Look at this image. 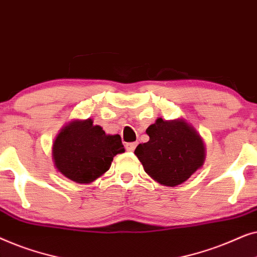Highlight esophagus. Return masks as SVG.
<instances>
[{"label": "esophagus", "mask_w": 257, "mask_h": 257, "mask_svg": "<svg viewBox=\"0 0 257 257\" xmlns=\"http://www.w3.org/2000/svg\"><path fill=\"white\" fill-rule=\"evenodd\" d=\"M136 146H137V143H127L125 145V149L128 151V152H133V151H135V149H136Z\"/></svg>", "instance_id": "34e87169"}]
</instances>
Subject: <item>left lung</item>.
I'll list each match as a JSON object with an SVG mask.
<instances>
[{
  "mask_svg": "<svg viewBox=\"0 0 257 257\" xmlns=\"http://www.w3.org/2000/svg\"><path fill=\"white\" fill-rule=\"evenodd\" d=\"M146 133L150 140L139 144L135 154L146 173L159 184L174 187L202 166L205 146L187 122L159 118Z\"/></svg>",
  "mask_w": 257,
  "mask_h": 257,
  "instance_id": "obj_1",
  "label": "left lung"
}]
</instances>
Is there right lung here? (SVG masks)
Listing matches in <instances>:
<instances>
[{"label":"right lung","instance_id":"right-lung-1","mask_svg":"<svg viewBox=\"0 0 257 257\" xmlns=\"http://www.w3.org/2000/svg\"><path fill=\"white\" fill-rule=\"evenodd\" d=\"M119 135L107 136L91 119L70 122L52 147L57 170L78 184H89L105 173L113 157L124 152Z\"/></svg>","mask_w":257,"mask_h":257}]
</instances>
